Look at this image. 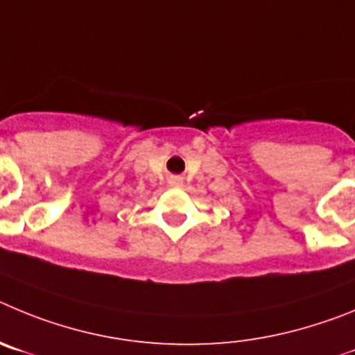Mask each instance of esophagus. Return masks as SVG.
Returning a JSON list of instances; mask_svg holds the SVG:
<instances>
[{
    "label": "esophagus",
    "mask_w": 355,
    "mask_h": 355,
    "mask_svg": "<svg viewBox=\"0 0 355 355\" xmlns=\"http://www.w3.org/2000/svg\"><path fill=\"white\" fill-rule=\"evenodd\" d=\"M182 182H184V178H182L180 175H171V177L168 178V184H170L171 187H180Z\"/></svg>",
    "instance_id": "34e87169"
}]
</instances>
